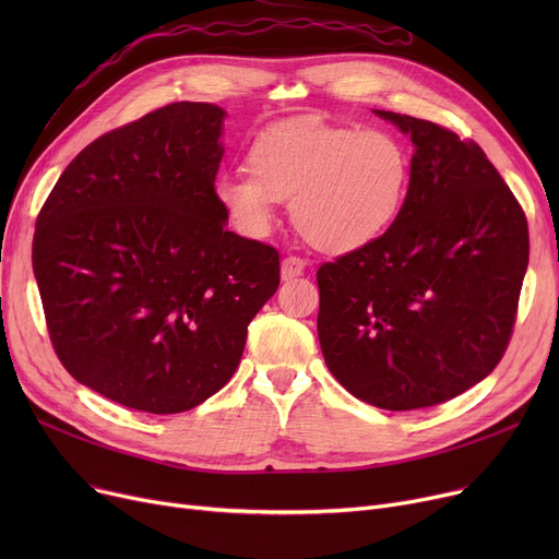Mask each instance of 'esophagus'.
Instances as JSON below:
<instances>
[{"label":"esophagus","instance_id":"obj_1","mask_svg":"<svg viewBox=\"0 0 559 559\" xmlns=\"http://www.w3.org/2000/svg\"><path fill=\"white\" fill-rule=\"evenodd\" d=\"M304 270H306V260H301L297 255H287L281 260V278L283 281H292V278L301 276Z\"/></svg>","mask_w":559,"mask_h":559}]
</instances>
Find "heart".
I'll list each match as a JSON object with an SVG mask.
<instances>
[{
  "label": "heart",
  "mask_w": 559,
  "mask_h": 559,
  "mask_svg": "<svg viewBox=\"0 0 559 559\" xmlns=\"http://www.w3.org/2000/svg\"><path fill=\"white\" fill-rule=\"evenodd\" d=\"M247 169L217 176L213 188L235 228L260 238L272 228L278 201L292 199V222L329 253H350L383 238L409 183V156L390 131L310 122L258 133Z\"/></svg>",
  "instance_id": "obj_1"
}]
</instances>
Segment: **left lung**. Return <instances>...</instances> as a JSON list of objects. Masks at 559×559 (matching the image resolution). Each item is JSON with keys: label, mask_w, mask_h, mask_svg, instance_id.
<instances>
[{"label": "left lung", "mask_w": 559, "mask_h": 559, "mask_svg": "<svg viewBox=\"0 0 559 559\" xmlns=\"http://www.w3.org/2000/svg\"><path fill=\"white\" fill-rule=\"evenodd\" d=\"M415 144L392 228L317 272L321 354L356 399L417 409L455 399L501 362L527 270V222L472 140L373 110Z\"/></svg>", "instance_id": "left-lung-1"}]
</instances>
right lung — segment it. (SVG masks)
Wrapping results in <instances>:
<instances>
[{"label":"right lung","mask_w":559,"mask_h":559,"mask_svg":"<svg viewBox=\"0 0 559 559\" xmlns=\"http://www.w3.org/2000/svg\"><path fill=\"white\" fill-rule=\"evenodd\" d=\"M224 108L176 102L66 167L36 222L53 350L81 385L152 415L219 392L281 283L278 251L226 228Z\"/></svg>","instance_id":"right-lung-1"}]
</instances>
